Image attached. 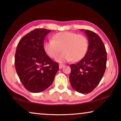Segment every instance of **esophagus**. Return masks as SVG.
Returning a JSON list of instances; mask_svg holds the SVG:
<instances>
[{
	"label": "esophagus",
	"mask_w": 121,
	"mask_h": 121,
	"mask_svg": "<svg viewBox=\"0 0 121 121\" xmlns=\"http://www.w3.org/2000/svg\"><path fill=\"white\" fill-rule=\"evenodd\" d=\"M64 66H65V65H64V64H59V69H62L64 67Z\"/></svg>",
	"instance_id": "esophagus-1"
}]
</instances>
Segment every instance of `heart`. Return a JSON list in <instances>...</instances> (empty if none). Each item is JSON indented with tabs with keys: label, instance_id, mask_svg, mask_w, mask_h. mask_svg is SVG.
<instances>
[{
	"label": "heart",
	"instance_id": "obj_1",
	"mask_svg": "<svg viewBox=\"0 0 121 121\" xmlns=\"http://www.w3.org/2000/svg\"><path fill=\"white\" fill-rule=\"evenodd\" d=\"M88 41L85 36L72 32H60L56 34L53 39L46 41L43 43L44 50L49 57L56 58L62 52L63 53L57 58V62H75L80 60L86 53Z\"/></svg>",
	"mask_w": 121,
	"mask_h": 121
}]
</instances>
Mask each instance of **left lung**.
I'll return each mask as SVG.
<instances>
[{"label":"left lung","mask_w":121,"mask_h":121,"mask_svg":"<svg viewBox=\"0 0 121 121\" xmlns=\"http://www.w3.org/2000/svg\"><path fill=\"white\" fill-rule=\"evenodd\" d=\"M88 39L86 53L80 62L70 65L69 80L73 88L82 94L91 92L98 85L106 68L107 53L102 39L91 31L82 29Z\"/></svg>","instance_id":"left-lung-1"}]
</instances>
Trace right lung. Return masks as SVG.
<instances>
[{
  "mask_svg": "<svg viewBox=\"0 0 121 121\" xmlns=\"http://www.w3.org/2000/svg\"><path fill=\"white\" fill-rule=\"evenodd\" d=\"M51 31L34 30L24 36L16 47V72L22 85L31 92H42L50 86L59 69L58 63L51 59L43 48L44 39Z\"/></svg>",
  "mask_w": 121,
  "mask_h": 121,
  "instance_id": "1",
  "label": "right lung"
}]
</instances>
